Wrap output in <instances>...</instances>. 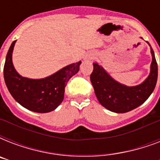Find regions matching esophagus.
<instances>
[{"label": "esophagus", "mask_w": 160, "mask_h": 160, "mask_svg": "<svg viewBox=\"0 0 160 160\" xmlns=\"http://www.w3.org/2000/svg\"><path fill=\"white\" fill-rule=\"evenodd\" d=\"M91 58H92V57H90V58H89V59H91Z\"/></svg>", "instance_id": "obj_1"}]
</instances>
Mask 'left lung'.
<instances>
[{
	"label": "left lung",
	"instance_id": "left-lung-1",
	"mask_svg": "<svg viewBox=\"0 0 160 160\" xmlns=\"http://www.w3.org/2000/svg\"><path fill=\"white\" fill-rule=\"evenodd\" d=\"M150 52L152 62L149 76L141 84L134 86L118 82L101 65L97 62L93 63L94 70L90 75V81L100 105L114 113H126L145 102L154 91L158 79V65L151 46Z\"/></svg>",
	"mask_w": 160,
	"mask_h": 160
}]
</instances>
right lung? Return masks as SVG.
Masks as SVG:
<instances>
[{
	"label": "right lung",
	"mask_w": 160,
	"mask_h": 160,
	"mask_svg": "<svg viewBox=\"0 0 160 160\" xmlns=\"http://www.w3.org/2000/svg\"><path fill=\"white\" fill-rule=\"evenodd\" d=\"M16 42L11 43L4 65V79L9 92L16 102L29 110L37 113L53 111L64 100L66 84L79 71L81 61L66 65L46 78L23 77L16 71L12 62Z\"/></svg>",
	"instance_id": "1"
}]
</instances>
